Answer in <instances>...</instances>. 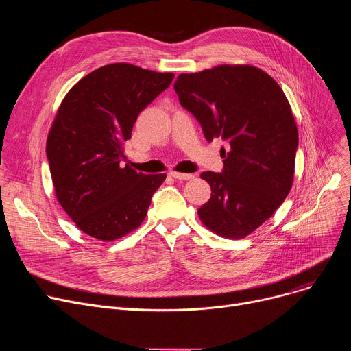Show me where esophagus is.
Instances as JSON below:
<instances>
[{"label":"esophagus","instance_id":"1","mask_svg":"<svg viewBox=\"0 0 351 351\" xmlns=\"http://www.w3.org/2000/svg\"><path fill=\"white\" fill-rule=\"evenodd\" d=\"M171 176L175 178V179H178V180H189V179L193 178L192 173H179V172H172Z\"/></svg>","mask_w":351,"mask_h":351}]
</instances>
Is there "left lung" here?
Masks as SVG:
<instances>
[{
    "instance_id": "1",
    "label": "left lung",
    "mask_w": 351,
    "mask_h": 351,
    "mask_svg": "<svg viewBox=\"0 0 351 351\" xmlns=\"http://www.w3.org/2000/svg\"><path fill=\"white\" fill-rule=\"evenodd\" d=\"M180 105L206 141L222 138L223 171L200 175L212 189L197 209L208 229L242 239L276 212L293 185L299 145L296 121L282 88L250 65H219L175 81Z\"/></svg>"
}]
</instances>
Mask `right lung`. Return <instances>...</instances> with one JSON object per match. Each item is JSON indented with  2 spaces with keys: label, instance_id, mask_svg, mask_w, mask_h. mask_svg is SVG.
Masks as SVG:
<instances>
[{
  "label": "right lung",
  "instance_id": "right-lung-1",
  "mask_svg": "<svg viewBox=\"0 0 351 351\" xmlns=\"http://www.w3.org/2000/svg\"><path fill=\"white\" fill-rule=\"evenodd\" d=\"M131 64L88 73L60 105L47 158L60 205L86 234L110 242L135 230L166 175L122 165L123 142L142 110L173 80Z\"/></svg>",
  "mask_w": 351,
  "mask_h": 351
}]
</instances>
